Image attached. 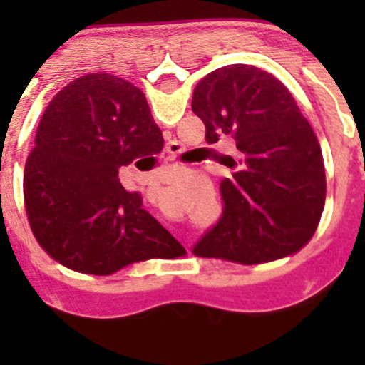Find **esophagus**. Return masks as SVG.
I'll use <instances>...</instances> for the list:
<instances>
[{"mask_svg": "<svg viewBox=\"0 0 365 365\" xmlns=\"http://www.w3.org/2000/svg\"><path fill=\"white\" fill-rule=\"evenodd\" d=\"M165 152H168L169 159H175L176 153L180 152V145H178V143H176V141L168 143V145H165Z\"/></svg>", "mask_w": 365, "mask_h": 365, "instance_id": "1", "label": "esophagus"}]
</instances>
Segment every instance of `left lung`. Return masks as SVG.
<instances>
[{"label":"left lung","mask_w":365,"mask_h":365,"mask_svg":"<svg viewBox=\"0 0 365 365\" xmlns=\"http://www.w3.org/2000/svg\"><path fill=\"white\" fill-rule=\"evenodd\" d=\"M192 111L206 143L224 134L238 148L220 182L222 215L192 252L256 264L300 251L318 227L327 182L318 138L288 88L252 65H226L197 83Z\"/></svg>","instance_id":"1"}]
</instances>
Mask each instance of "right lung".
Here are the masks:
<instances>
[{
    "label": "right lung",
    "instance_id": "right-lung-1",
    "mask_svg": "<svg viewBox=\"0 0 365 365\" xmlns=\"http://www.w3.org/2000/svg\"><path fill=\"white\" fill-rule=\"evenodd\" d=\"M162 146L138 86L102 72L67 84L43 113L24 165L26 213L43 251L91 275L185 251L118 178Z\"/></svg>",
    "mask_w": 365,
    "mask_h": 365
}]
</instances>
